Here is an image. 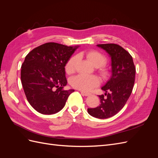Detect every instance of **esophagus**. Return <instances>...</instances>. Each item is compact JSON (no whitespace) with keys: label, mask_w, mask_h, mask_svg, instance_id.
Here are the masks:
<instances>
[{"label":"esophagus","mask_w":158,"mask_h":158,"mask_svg":"<svg viewBox=\"0 0 158 158\" xmlns=\"http://www.w3.org/2000/svg\"><path fill=\"white\" fill-rule=\"evenodd\" d=\"M81 94H82L83 95H85V96H89V95H91L90 93H87V92H82V91H80Z\"/></svg>","instance_id":"obj_1"}]
</instances>
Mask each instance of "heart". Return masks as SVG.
Masks as SVG:
<instances>
[{
    "instance_id": "b5f03b06",
    "label": "heart",
    "mask_w": 158,
    "mask_h": 158,
    "mask_svg": "<svg viewBox=\"0 0 158 158\" xmlns=\"http://www.w3.org/2000/svg\"><path fill=\"white\" fill-rule=\"evenodd\" d=\"M86 56L91 63L97 67L102 66L107 63L106 56L98 51H89L87 52ZM76 61H77V56H73L66 62L65 65V71L66 73L70 74L74 73ZM101 73L103 76H106L107 74V71L104 69L101 70ZM70 84L74 88L83 92H88L99 84V80L97 76L94 75L79 74L71 78Z\"/></svg>"
}]
</instances>
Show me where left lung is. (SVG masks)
<instances>
[{"instance_id": "left-lung-1", "label": "left lung", "mask_w": 158, "mask_h": 158, "mask_svg": "<svg viewBox=\"0 0 158 158\" xmlns=\"http://www.w3.org/2000/svg\"><path fill=\"white\" fill-rule=\"evenodd\" d=\"M111 59V76L102 88L105 95H99V106L88 108L94 117L107 118L116 114L123 109L132 93L135 80L136 69L132 56L120 45L114 44H99Z\"/></svg>"}]
</instances>
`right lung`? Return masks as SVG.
Instances as JSON below:
<instances>
[{"label":"right lung","instance_id":"add662e5","mask_svg":"<svg viewBox=\"0 0 158 158\" xmlns=\"http://www.w3.org/2000/svg\"><path fill=\"white\" fill-rule=\"evenodd\" d=\"M78 46L46 43L28 53L21 70V81L28 102L44 114L60 111L74 89L64 90L67 84L65 65Z\"/></svg>","mask_w":158,"mask_h":158}]
</instances>
